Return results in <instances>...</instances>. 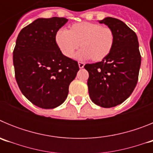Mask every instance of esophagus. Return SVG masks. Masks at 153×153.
Listing matches in <instances>:
<instances>
[{"label":"esophagus","mask_w":153,"mask_h":153,"mask_svg":"<svg viewBox=\"0 0 153 153\" xmlns=\"http://www.w3.org/2000/svg\"><path fill=\"white\" fill-rule=\"evenodd\" d=\"M78 65H79V68H80V69L83 68V67H84V66H85L84 63H82V62H79V63H78Z\"/></svg>","instance_id":"1"}]
</instances>
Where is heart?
Returning <instances> with one entry per match:
<instances>
[{"label":"heart","mask_w":153,"mask_h":153,"mask_svg":"<svg viewBox=\"0 0 153 153\" xmlns=\"http://www.w3.org/2000/svg\"><path fill=\"white\" fill-rule=\"evenodd\" d=\"M56 45L67 57H72L81 45L83 47L74 57L79 60H101L109 54L114 42L112 30L100 24L82 22L74 24L70 30L60 28L55 35Z\"/></svg>","instance_id":"heart-1"}]
</instances>
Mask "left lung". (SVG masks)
Listing matches in <instances>:
<instances>
[{"mask_svg":"<svg viewBox=\"0 0 153 153\" xmlns=\"http://www.w3.org/2000/svg\"><path fill=\"white\" fill-rule=\"evenodd\" d=\"M100 24L112 30L114 42L102 61L86 64L90 97L97 105L110 108L121 104L134 90L141 65L137 36L124 22L105 17Z\"/></svg>","mask_w":153,"mask_h":153,"instance_id":"8db88e82","label":"left lung"}]
</instances>
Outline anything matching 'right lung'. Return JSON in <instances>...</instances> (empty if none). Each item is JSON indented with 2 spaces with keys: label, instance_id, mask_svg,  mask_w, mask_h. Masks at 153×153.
<instances>
[{
  "label": "right lung",
  "instance_id": "add662e5",
  "mask_svg": "<svg viewBox=\"0 0 153 153\" xmlns=\"http://www.w3.org/2000/svg\"><path fill=\"white\" fill-rule=\"evenodd\" d=\"M64 17L38 18L19 33L13 53L15 77L24 96L35 106L53 109L67 99L79 70L77 62L63 54L55 35Z\"/></svg>",
  "mask_w": 153,
  "mask_h": 153
}]
</instances>
